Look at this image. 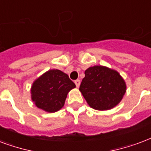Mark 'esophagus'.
Segmentation results:
<instances>
[{
  "label": "esophagus",
  "mask_w": 151,
  "mask_h": 151,
  "mask_svg": "<svg viewBox=\"0 0 151 151\" xmlns=\"http://www.w3.org/2000/svg\"><path fill=\"white\" fill-rule=\"evenodd\" d=\"M74 83H75V85L77 87H79V86H80V84H81V81L79 80V79H77V80L74 81Z\"/></svg>",
  "instance_id": "obj_1"
}]
</instances>
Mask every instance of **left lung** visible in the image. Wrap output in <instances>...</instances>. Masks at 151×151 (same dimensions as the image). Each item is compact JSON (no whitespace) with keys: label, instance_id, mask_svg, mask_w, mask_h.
Here are the masks:
<instances>
[{"label":"left lung","instance_id":"8db88e82","mask_svg":"<svg viewBox=\"0 0 151 151\" xmlns=\"http://www.w3.org/2000/svg\"><path fill=\"white\" fill-rule=\"evenodd\" d=\"M79 90L91 108L104 111L121 101L126 93V84L117 71L95 65L85 71Z\"/></svg>","mask_w":151,"mask_h":151}]
</instances>
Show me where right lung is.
Listing matches in <instances>:
<instances>
[{"mask_svg":"<svg viewBox=\"0 0 151 151\" xmlns=\"http://www.w3.org/2000/svg\"><path fill=\"white\" fill-rule=\"evenodd\" d=\"M75 87L66 73L59 70H50L33 82L32 100L39 109L55 112L64 106L68 93Z\"/></svg>","mask_w":151,"mask_h":151,"instance_id":"obj_1","label":"right lung"}]
</instances>
